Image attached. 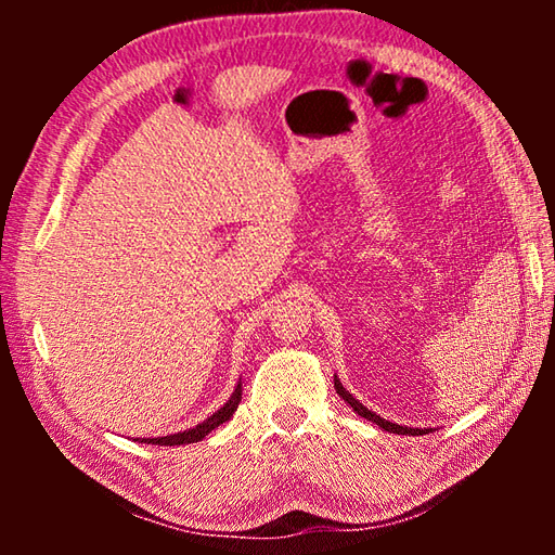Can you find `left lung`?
<instances>
[{"label":"left lung","instance_id":"1","mask_svg":"<svg viewBox=\"0 0 555 555\" xmlns=\"http://www.w3.org/2000/svg\"><path fill=\"white\" fill-rule=\"evenodd\" d=\"M334 386H336V393L340 396V398H344L346 400V403L352 408V410H356L358 412V415L360 417H364V420H370V422H374V424H379V427L382 429H386V431H393V434H412V436H415V434H424V429H410V427H400V424H393V422H386L384 417H379V415H374V412L372 410H367V408H364L362 403H360V400H356V398H352L348 391H346V388H344V384H340L338 379H336V376H334Z\"/></svg>","mask_w":555,"mask_h":555}]
</instances>
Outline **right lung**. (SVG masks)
I'll return each instance as SVG.
<instances>
[{"instance_id":"1","label":"right lung","mask_w":555,"mask_h":555,"mask_svg":"<svg viewBox=\"0 0 555 555\" xmlns=\"http://www.w3.org/2000/svg\"><path fill=\"white\" fill-rule=\"evenodd\" d=\"M241 398H243V384L235 386V391H233V396H231V400H229L227 405H223L221 410H217L215 415L207 417L203 424H197V427L188 429V431H181V434L159 436V439H145V441H147V443H155V446H183V443H197L199 439H205V436H207L211 429H217L219 424L229 422V420L233 417V412H235V408H238Z\"/></svg>"}]
</instances>
